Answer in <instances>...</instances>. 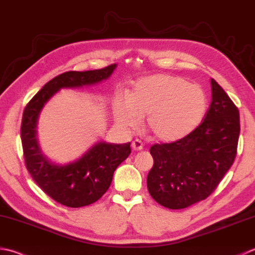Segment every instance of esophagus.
I'll use <instances>...</instances> for the list:
<instances>
[{
	"mask_svg": "<svg viewBox=\"0 0 255 255\" xmlns=\"http://www.w3.org/2000/svg\"><path fill=\"white\" fill-rule=\"evenodd\" d=\"M131 147L134 151H138V150H141L143 148V143L139 140V139H136V140H133L131 142Z\"/></svg>",
	"mask_w": 255,
	"mask_h": 255,
	"instance_id": "1",
	"label": "esophagus"
}]
</instances>
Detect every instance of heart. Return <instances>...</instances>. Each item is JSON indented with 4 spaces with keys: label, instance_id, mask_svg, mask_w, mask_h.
Listing matches in <instances>:
<instances>
[{
    "label": "heart",
    "instance_id": "1",
    "mask_svg": "<svg viewBox=\"0 0 255 255\" xmlns=\"http://www.w3.org/2000/svg\"><path fill=\"white\" fill-rule=\"evenodd\" d=\"M207 109V95L200 86L167 74L138 79L128 98L114 103L115 119L121 126L137 128L147 115L148 130L163 141H176L191 133Z\"/></svg>",
    "mask_w": 255,
    "mask_h": 255
}]
</instances>
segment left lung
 <instances>
[{
	"instance_id": "obj_1",
	"label": "left lung",
	"mask_w": 255,
	"mask_h": 255,
	"mask_svg": "<svg viewBox=\"0 0 255 255\" xmlns=\"http://www.w3.org/2000/svg\"><path fill=\"white\" fill-rule=\"evenodd\" d=\"M211 91L210 107L191 133L150 148L153 167L147 177L148 191L168 209H184L207 199L236 159L239 109L213 78Z\"/></svg>"
}]
</instances>
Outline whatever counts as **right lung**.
Instances as JSON below:
<instances>
[{
    "label": "right lung",
    "instance_id": "add662e5",
    "mask_svg": "<svg viewBox=\"0 0 255 255\" xmlns=\"http://www.w3.org/2000/svg\"><path fill=\"white\" fill-rule=\"evenodd\" d=\"M117 65L86 72H66L43 86L24 109L21 139L25 166L34 181L53 200L69 208L96 202L108 190L116 168L130 154V142L99 141L83 156L67 164H57L44 156L36 138L39 113L62 88H78L98 84L111 77Z\"/></svg>",
    "mask_w": 255,
    "mask_h": 255
}]
</instances>
